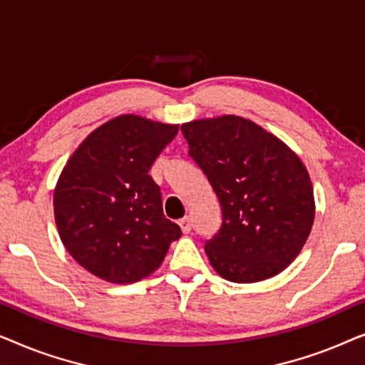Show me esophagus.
Returning a JSON list of instances; mask_svg holds the SVG:
<instances>
[{
  "label": "esophagus",
  "mask_w": 365,
  "mask_h": 365,
  "mask_svg": "<svg viewBox=\"0 0 365 365\" xmlns=\"http://www.w3.org/2000/svg\"><path fill=\"white\" fill-rule=\"evenodd\" d=\"M179 227H181V231H182L184 234L191 232L192 224H191V221H189V217H182L181 221H179Z\"/></svg>",
  "instance_id": "obj_1"
}]
</instances>
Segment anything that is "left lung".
Returning <instances> with one entry per match:
<instances>
[{
  "instance_id": "left-lung-1",
  "label": "left lung",
  "mask_w": 365,
  "mask_h": 365,
  "mask_svg": "<svg viewBox=\"0 0 365 365\" xmlns=\"http://www.w3.org/2000/svg\"><path fill=\"white\" fill-rule=\"evenodd\" d=\"M181 131L221 204V229L204 244L214 271L239 284L282 272L301 252L316 216L301 159L234 114L186 123Z\"/></svg>"
}]
</instances>
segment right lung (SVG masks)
I'll use <instances>...</instances> for the list:
<instances>
[{
	"instance_id": "obj_1",
	"label": "right lung",
	"mask_w": 365,
	"mask_h": 365,
	"mask_svg": "<svg viewBox=\"0 0 365 365\" xmlns=\"http://www.w3.org/2000/svg\"><path fill=\"white\" fill-rule=\"evenodd\" d=\"M178 131V124L121 114L94 129L63 168L53 197L59 237L74 261L103 281H141L181 237L149 176Z\"/></svg>"
}]
</instances>
